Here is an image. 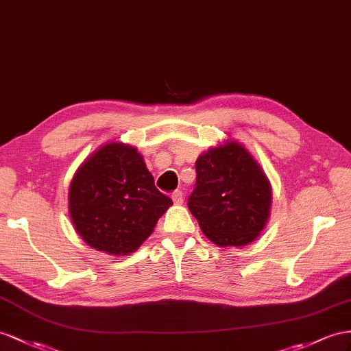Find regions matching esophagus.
<instances>
[{"label":"esophagus","instance_id":"1","mask_svg":"<svg viewBox=\"0 0 351 351\" xmlns=\"http://www.w3.org/2000/svg\"><path fill=\"white\" fill-rule=\"evenodd\" d=\"M172 200H173L175 204H182L184 203V194H182V191L172 193Z\"/></svg>","mask_w":351,"mask_h":351}]
</instances>
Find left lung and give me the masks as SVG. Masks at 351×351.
<instances>
[{
  "mask_svg": "<svg viewBox=\"0 0 351 351\" xmlns=\"http://www.w3.org/2000/svg\"><path fill=\"white\" fill-rule=\"evenodd\" d=\"M195 172L186 204L206 237L221 247L254 241L268 219L271 186L252 156L232 141L197 158Z\"/></svg>",
  "mask_w": 351,
  "mask_h": 351,
  "instance_id": "1",
  "label": "left lung"
}]
</instances>
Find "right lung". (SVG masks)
Wrapping results in <instances>:
<instances>
[{"label":"right lung","instance_id":"add662e5","mask_svg":"<svg viewBox=\"0 0 351 351\" xmlns=\"http://www.w3.org/2000/svg\"><path fill=\"white\" fill-rule=\"evenodd\" d=\"M172 204L157 190L136 148L117 142L84 161L69 186V213L78 234L110 255L134 252Z\"/></svg>","mask_w":351,"mask_h":351}]
</instances>
